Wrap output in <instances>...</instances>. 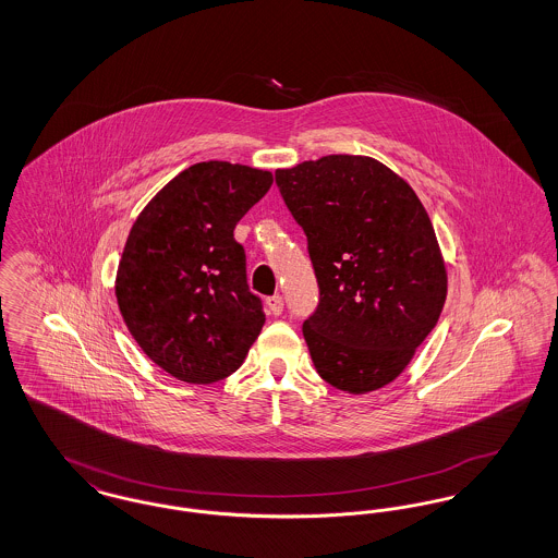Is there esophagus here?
Returning a JSON list of instances; mask_svg holds the SVG:
<instances>
[{
    "instance_id": "esophagus-1",
    "label": "esophagus",
    "mask_w": 558,
    "mask_h": 558,
    "mask_svg": "<svg viewBox=\"0 0 558 558\" xmlns=\"http://www.w3.org/2000/svg\"><path fill=\"white\" fill-rule=\"evenodd\" d=\"M267 310L271 316H280L282 310H284V299L280 294H274V296H267Z\"/></svg>"
}]
</instances>
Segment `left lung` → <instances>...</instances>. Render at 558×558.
<instances>
[{
    "label": "left lung",
    "mask_w": 558,
    "mask_h": 558,
    "mask_svg": "<svg viewBox=\"0 0 558 558\" xmlns=\"http://www.w3.org/2000/svg\"><path fill=\"white\" fill-rule=\"evenodd\" d=\"M318 280L303 337L319 376L347 393L385 387L435 328L448 274L423 203L371 157L328 155L278 169Z\"/></svg>",
    "instance_id": "8db88e82"
}]
</instances>
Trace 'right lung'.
<instances>
[{
	"instance_id": "add662e5",
	"label": "right lung",
	"mask_w": 558,
	"mask_h": 558,
	"mask_svg": "<svg viewBox=\"0 0 558 558\" xmlns=\"http://www.w3.org/2000/svg\"><path fill=\"white\" fill-rule=\"evenodd\" d=\"M271 173L196 162L137 215L117 271V303L135 343L171 376L209 385L240 368L266 314L234 239Z\"/></svg>"
}]
</instances>
